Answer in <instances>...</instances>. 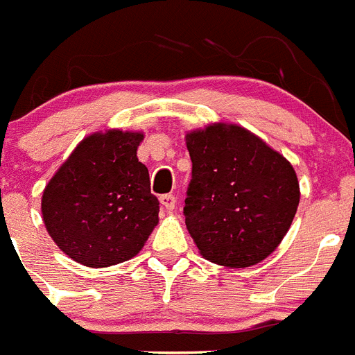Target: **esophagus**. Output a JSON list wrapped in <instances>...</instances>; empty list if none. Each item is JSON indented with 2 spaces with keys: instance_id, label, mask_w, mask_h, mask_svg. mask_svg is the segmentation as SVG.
<instances>
[{
  "instance_id": "1",
  "label": "esophagus",
  "mask_w": 355,
  "mask_h": 355,
  "mask_svg": "<svg viewBox=\"0 0 355 355\" xmlns=\"http://www.w3.org/2000/svg\"><path fill=\"white\" fill-rule=\"evenodd\" d=\"M159 202L166 211H173L175 205H177V198H175V195H162L159 198Z\"/></svg>"
}]
</instances>
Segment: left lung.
Listing matches in <instances>:
<instances>
[{"label":"left lung","instance_id":"8db88e82","mask_svg":"<svg viewBox=\"0 0 355 355\" xmlns=\"http://www.w3.org/2000/svg\"><path fill=\"white\" fill-rule=\"evenodd\" d=\"M193 162L186 225L202 257L248 268L275 252L300 202L291 162L259 135L232 123L186 134Z\"/></svg>","mask_w":355,"mask_h":355}]
</instances>
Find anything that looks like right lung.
Masks as SVG:
<instances>
[{
  "instance_id": "right-lung-1",
  "label": "right lung",
  "mask_w": 355,
  "mask_h": 355,
  "mask_svg": "<svg viewBox=\"0 0 355 355\" xmlns=\"http://www.w3.org/2000/svg\"><path fill=\"white\" fill-rule=\"evenodd\" d=\"M143 139V132L119 128L87 135L42 191L46 230L76 263H125L143 250L159 223V200L137 159Z\"/></svg>"
}]
</instances>
